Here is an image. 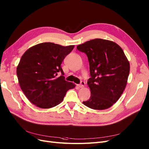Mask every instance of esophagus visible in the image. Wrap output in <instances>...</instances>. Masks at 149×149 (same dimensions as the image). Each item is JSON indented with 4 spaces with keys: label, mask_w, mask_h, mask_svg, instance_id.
Segmentation results:
<instances>
[{
    "label": "esophagus",
    "mask_w": 149,
    "mask_h": 149,
    "mask_svg": "<svg viewBox=\"0 0 149 149\" xmlns=\"http://www.w3.org/2000/svg\"><path fill=\"white\" fill-rule=\"evenodd\" d=\"M85 82L84 81H81V83H80V84H79L78 85V86H79V87H80V88H82V87H84V86H85Z\"/></svg>",
    "instance_id": "1"
}]
</instances>
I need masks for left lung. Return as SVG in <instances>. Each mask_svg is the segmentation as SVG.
<instances>
[{
    "mask_svg": "<svg viewBox=\"0 0 149 149\" xmlns=\"http://www.w3.org/2000/svg\"><path fill=\"white\" fill-rule=\"evenodd\" d=\"M76 48L87 55L91 76L87 81L91 97L83 104L93 109L110 108L123 92L130 73V63L123 51L113 41L100 38Z\"/></svg>",
    "mask_w": 149,
    "mask_h": 149,
    "instance_id": "8db88e82",
    "label": "left lung"
}]
</instances>
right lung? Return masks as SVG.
I'll use <instances>...</instances> for the list:
<instances>
[{
  "label": "right lung",
  "mask_w": 149,
  "mask_h": 149,
  "mask_svg": "<svg viewBox=\"0 0 149 149\" xmlns=\"http://www.w3.org/2000/svg\"><path fill=\"white\" fill-rule=\"evenodd\" d=\"M74 47L42 43L30 47L22 55L16 68L17 76L21 90L32 104L41 108H52L75 87L65 80L61 66Z\"/></svg>",
  "instance_id": "obj_1"
}]
</instances>
